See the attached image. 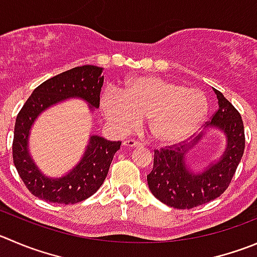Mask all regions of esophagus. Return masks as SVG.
I'll return each instance as SVG.
<instances>
[{
  "label": "esophagus",
  "instance_id": "obj_1",
  "mask_svg": "<svg viewBox=\"0 0 257 257\" xmlns=\"http://www.w3.org/2000/svg\"><path fill=\"white\" fill-rule=\"evenodd\" d=\"M122 145H123L124 148H139V146H141L143 144L138 140H134V139H128V140H124L123 143H122Z\"/></svg>",
  "mask_w": 257,
  "mask_h": 257
}]
</instances>
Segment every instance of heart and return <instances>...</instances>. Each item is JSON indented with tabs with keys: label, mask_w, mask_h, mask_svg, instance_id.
I'll list each match as a JSON object with an SVG mask.
<instances>
[{
	"label": "heart",
	"mask_w": 257,
	"mask_h": 257,
	"mask_svg": "<svg viewBox=\"0 0 257 257\" xmlns=\"http://www.w3.org/2000/svg\"><path fill=\"white\" fill-rule=\"evenodd\" d=\"M101 104L116 131L135 130L148 117L151 135L161 143H177L194 133L208 108L202 92L156 77L130 80L122 92L107 90Z\"/></svg>",
	"instance_id": "obj_1"
}]
</instances>
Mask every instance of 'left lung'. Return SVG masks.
Segmentation results:
<instances>
[{"label":"left lung","mask_w":257,"mask_h":257,"mask_svg":"<svg viewBox=\"0 0 257 257\" xmlns=\"http://www.w3.org/2000/svg\"><path fill=\"white\" fill-rule=\"evenodd\" d=\"M218 109L212 114L209 126L218 127L227 136V149L217 164L202 174H193L187 169L185 151L202 138H195L192 145L182 143L154 150V168L148 175L151 193L167 206L190 209L218 198L231 184L245 150V130L240 112L214 89Z\"/></svg>","instance_id":"obj_1"}]
</instances>
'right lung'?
<instances>
[{"label": "right lung", "instance_id": "right-lung-1", "mask_svg": "<svg viewBox=\"0 0 257 257\" xmlns=\"http://www.w3.org/2000/svg\"><path fill=\"white\" fill-rule=\"evenodd\" d=\"M102 68L83 65L63 72L41 83L34 89L16 117L12 141V158L24 184L35 197L58 204H74L94 194L103 184L114 153L121 141H108L92 136L82 161L60 179L45 178L28 153L29 130L38 114L51 104L68 97L85 99L92 107H99L103 84Z\"/></svg>", "mask_w": 257, "mask_h": 257}]
</instances>
